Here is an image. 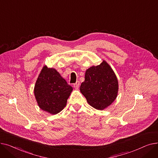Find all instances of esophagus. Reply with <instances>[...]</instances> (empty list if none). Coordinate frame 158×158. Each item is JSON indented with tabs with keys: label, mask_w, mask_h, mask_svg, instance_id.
I'll return each instance as SVG.
<instances>
[{
	"label": "esophagus",
	"mask_w": 158,
	"mask_h": 158,
	"mask_svg": "<svg viewBox=\"0 0 158 158\" xmlns=\"http://www.w3.org/2000/svg\"><path fill=\"white\" fill-rule=\"evenodd\" d=\"M79 85H80V82H79V81H77L76 83H74L73 84V87L76 88V89H78L79 88Z\"/></svg>",
	"instance_id": "1"
}]
</instances>
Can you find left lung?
I'll use <instances>...</instances> for the list:
<instances>
[{
	"label": "left lung",
	"instance_id": "obj_1",
	"mask_svg": "<svg viewBox=\"0 0 158 158\" xmlns=\"http://www.w3.org/2000/svg\"><path fill=\"white\" fill-rule=\"evenodd\" d=\"M85 81L80 86L81 94L94 108L103 110L117 97L118 82L110 66L103 61L100 64L86 70Z\"/></svg>",
	"mask_w": 158,
	"mask_h": 158
}]
</instances>
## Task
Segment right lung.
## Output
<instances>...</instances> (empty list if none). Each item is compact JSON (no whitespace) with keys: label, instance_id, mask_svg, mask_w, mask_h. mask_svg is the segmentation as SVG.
Here are the masks:
<instances>
[{"label":"right lung","instance_id":"add662e5","mask_svg":"<svg viewBox=\"0 0 158 158\" xmlns=\"http://www.w3.org/2000/svg\"><path fill=\"white\" fill-rule=\"evenodd\" d=\"M72 90L56 69L44 66L36 82L34 93L40 109L55 114L66 106Z\"/></svg>","mask_w":158,"mask_h":158}]
</instances>
